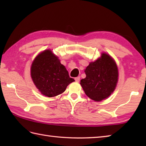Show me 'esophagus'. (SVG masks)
Here are the masks:
<instances>
[{"mask_svg": "<svg viewBox=\"0 0 146 146\" xmlns=\"http://www.w3.org/2000/svg\"><path fill=\"white\" fill-rule=\"evenodd\" d=\"M75 81H76V82H79L80 80V76L76 77V78H75Z\"/></svg>", "mask_w": 146, "mask_h": 146, "instance_id": "1", "label": "esophagus"}]
</instances>
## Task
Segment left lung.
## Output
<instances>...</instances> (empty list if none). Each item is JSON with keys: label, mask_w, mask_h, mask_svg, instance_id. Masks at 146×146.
I'll return each mask as SVG.
<instances>
[{"label": "left lung", "mask_w": 146, "mask_h": 146, "mask_svg": "<svg viewBox=\"0 0 146 146\" xmlns=\"http://www.w3.org/2000/svg\"><path fill=\"white\" fill-rule=\"evenodd\" d=\"M85 72L86 78L81 80L80 85L92 100H103L115 89L119 72L115 61L109 54L102 53L100 58L90 63Z\"/></svg>", "instance_id": "obj_1"}]
</instances>
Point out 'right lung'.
<instances>
[{
    "mask_svg": "<svg viewBox=\"0 0 146 146\" xmlns=\"http://www.w3.org/2000/svg\"><path fill=\"white\" fill-rule=\"evenodd\" d=\"M31 75L41 94L48 97L62 94L70 83L75 82L58 57L49 49L35 58L31 67Z\"/></svg>",
    "mask_w": 146,
    "mask_h": 146,
    "instance_id": "obj_1",
    "label": "right lung"
}]
</instances>
